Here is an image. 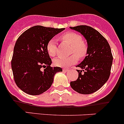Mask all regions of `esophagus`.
Segmentation results:
<instances>
[{
	"label": "esophagus",
	"instance_id": "34e87169",
	"mask_svg": "<svg viewBox=\"0 0 124 124\" xmlns=\"http://www.w3.org/2000/svg\"><path fill=\"white\" fill-rule=\"evenodd\" d=\"M70 70L68 69V68H63V72H68V71H69Z\"/></svg>",
	"mask_w": 124,
	"mask_h": 124
}]
</instances>
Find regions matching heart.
Returning <instances> with one entry per match:
<instances>
[{
	"label": "heart",
	"instance_id": "heart-1",
	"mask_svg": "<svg viewBox=\"0 0 124 124\" xmlns=\"http://www.w3.org/2000/svg\"><path fill=\"white\" fill-rule=\"evenodd\" d=\"M61 39L71 46V53H75L68 57L59 56L53 60V63L60 67H68L77 62L78 57L82 58L86 56L87 47L80 35L74 32H67L61 37ZM47 53L50 56H54L56 54V41L52 38L48 41L46 46Z\"/></svg>",
	"mask_w": 124,
	"mask_h": 124
}]
</instances>
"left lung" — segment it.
I'll use <instances>...</instances> for the list:
<instances>
[{"label":"left lung","instance_id":"8db88e82","mask_svg":"<svg viewBox=\"0 0 124 124\" xmlns=\"http://www.w3.org/2000/svg\"><path fill=\"white\" fill-rule=\"evenodd\" d=\"M80 33L87 42V51L83 61L77 65L78 77L70 82L72 89L82 94H91L107 82L110 74L113 56L107 40L97 30L81 25L70 27Z\"/></svg>","mask_w":124,"mask_h":124}]
</instances>
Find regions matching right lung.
Instances as JSON below:
<instances>
[{"instance_id":"right-lung-1","label":"right lung","mask_w":124,"mask_h":124,"mask_svg":"<svg viewBox=\"0 0 124 124\" xmlns=\"http://www.w3.org/2000/svg\"><path fill=\"white\" fill-rule=\"evenodd\" d=\"M35 26L17 39L14 48L11 67L15 82L24 92L38 95L48 89L60 67H51L52 62L46 46L50 39L65 30ZM41 68L45 69L42 71Z\"/></svg>"}]
</instances>
